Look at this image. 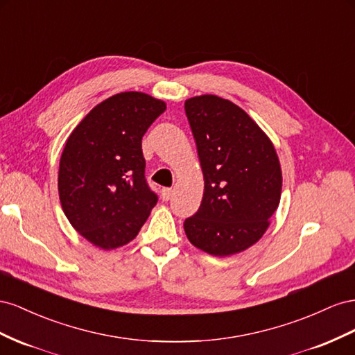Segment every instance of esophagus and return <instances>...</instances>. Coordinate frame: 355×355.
<instances>
[{"instance_id":"34e87169","label":"esophagus","mask_w":355,"mask_h":355,"mask_svg":"<svg viewBox=\"0 0 355 355\" xmlns=\"http://www.w3.org/2000/svg\"><path fill=\"white\" fill-rule=\"evenodd\" d=\"M172 195H174V190L172 189H162V199L164 200H169L172 198Z\"/></svg>"}]
</instances>
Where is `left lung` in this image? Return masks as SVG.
<instances>
[{
	"mask_svg": "<svg viewBox=\"0 0 355 355\" xmlns=\"http://www.w3.org/2000/svg\"><path fill=\"white\" fill-rule=\"evenodd\" d=\"M205 189L184 232L211 256L250 248L269 227L281 199L282 174L272 141L244 110L216 95L184 103Z\"/></svg>",
	"mask_w": 355,
	"mask_h": 355,
	"instance_id": "8db88e82",
	"label": "left lung"
}]
</instances>
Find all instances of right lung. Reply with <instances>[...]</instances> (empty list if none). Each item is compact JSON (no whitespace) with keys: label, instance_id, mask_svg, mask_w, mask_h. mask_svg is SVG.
I'll use <instances>...</instances> for the list:
<instances>
[{"label":"right lung","instance_id":"obj_1","mask_svg":"<svg viewBox=\"0 0 355 355\" xmlns=\"http://www.w3.org/2000/svg\"><path fill=\"white\" fill-rule=\"evenodd\" d=\"M166 104L143 92L103 101L80 121L60 156V205L80 235L103 250L132 241L157 202L141 139Z\"/></svg>","mask_w":355,"mask_h":355}]
</instances>
